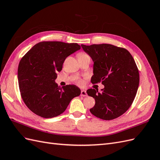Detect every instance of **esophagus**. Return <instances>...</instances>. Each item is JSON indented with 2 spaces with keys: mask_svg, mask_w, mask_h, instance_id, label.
<instances>
[{
  "mask_svg": "<svg viewBox=\"0 0 160 160\" xmlns=\"http://www.w3.org/2000/svg\"><path fill=\"white\" fill-rule=\"evenodd\" d=\"M87 95H88V94H87V92H86V91H85V90H82V91H81V96L86 97Z\"/></svg>",
  "mask_w": 160,
  "mask_h": 160,
  "instance_id": "1",
  "label": "esophagus"
}]
</instances>
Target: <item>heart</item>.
I'll use <instances>...</instances> for the list:
<instances>
[{"label": "heart", "mask_w": 160, "mask_h": 160, "mask_svg": "<svg viewBox=\"0 0 160 160\" xmlns=\"http://www.w3.org/2000/svg\"><path fill=\"white\" fill-rule=\"evenodd\" d=\"M85 56H88V55H86L85 53H80L79 55V57H85ZM79 84H80V85L82 84V81H79Z\"/></svg>", "instance_id": "b5f03b06"}]
</instances>
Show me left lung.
<instances>
[{
	"instance_id": "8db88e82",
	"label": "left lung",
	"mask_w": 160,
	"mask_h": 160,
	"mask_svg": "<svg viewBox=\"0 0 160 160\" xmlns=\"http://www.w3.org/2000/svg\"><path fill=\"white\" fill-rule=\"evenodd\" d=\"M93 61L91 83L101 82L104 88L87 91L95 104L90 112L103 120L123 115L132 105L139 83V71L133 57L123 48L110 44L81 45Z\"/></svg>"
}]
</instances>
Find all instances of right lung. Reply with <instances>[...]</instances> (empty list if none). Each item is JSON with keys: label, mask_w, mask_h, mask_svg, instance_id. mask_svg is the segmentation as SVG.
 <instances>
[{"label": "right lung", "mask_w": 160, "mask_h": 160, "mask_svg": "<svg viewBox=\"0 0 160 160\" xmlns=\"http://www.w3.org/2000/svg\"><path fill=\"white\" fill-rule=\"evenodd\" d=\"M81 49L77 43L43 41L34 45L18 67L22 99L36 115L52 118L65 111L70 101L81 94L75 85L58 86L55 83L66 58Z\"/></svg>", "instance_id": "obj_1"}]
</instances>
